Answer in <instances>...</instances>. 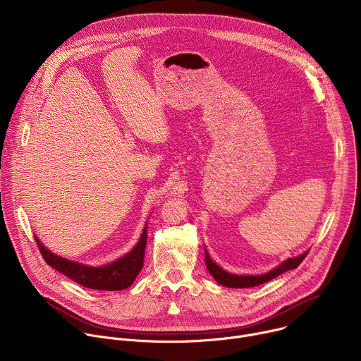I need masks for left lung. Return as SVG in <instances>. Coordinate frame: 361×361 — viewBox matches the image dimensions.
Returning <instances> with one entry per match:
<instances>
[{
    "label": "left lung",
    "mask_w": 361,
    "mask_h": 361,
    "mask_svg": "<svg viewBox=\"0 0 361 361\" xmlns=\"http://www.w3.org/2000/svg\"><path fill=\"white\" fill-rule=\"evenodd\" d=\"M204 252H205V266H207V270L210 271V274L214 277V280L219 284H221L224 287H230V288H248V287L264 284L288 270L297 269L300 266V263L305 259V255L308 254V251H304L302 254L293 257V259L284 260L280 266H277L273 270H270L269 273H264L260 276H238V274L228 273V271L223 270L219 264H216L212 260V257L209 255L207 250H204Z\"/></svg>",
    "instance_id": "1"
}]
</instances>
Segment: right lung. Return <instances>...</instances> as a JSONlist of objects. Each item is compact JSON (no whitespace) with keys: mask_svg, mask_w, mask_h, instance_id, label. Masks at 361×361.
Returning a JSON list of instances; mask_svg holds the SVG:
<instances>
[{"mask_svg":"<svg viewBox=\"0 0 361 361\" xmlns=\"http://www.w3.org/2000/svg\"><path fill=\"white\" fill-rule=\"evenodd\" d=\"M35 241L47 264L63 273L73 281L92 290L117 291L130 287L142 269L147 244V224L144 226L141 237L131 251L120 257L116 262L101 267H92L63 259V257L51 252L47 247H44L38 237H35Z\"/></svg>","mask_w":361,"mask_h":361,"instance_id":"obj_1","label":"right lung"}]
</instances>
